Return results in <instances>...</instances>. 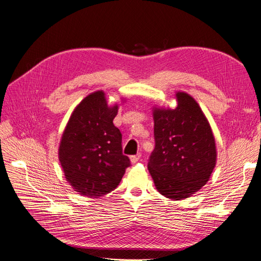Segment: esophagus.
Masks as SVG:
<instances>
[{
	"instance_id": "34e87169",
	"label": "esophagus",
	"mask_w": 261,
	"mask_h": 261,
	"mask_svg": "<svg viewBox=\"0 0 261 261\" xmlns=\"http://www.w3.org/2000/svg\"><path fill=\"white\" fill-rule=\"evenodd\" d=\"M141 156H142L141 153H138V154H135V155H131L130 156V161H131L132 164H135V163H138L140 161Z\"/></svg>"
}]
</instances>
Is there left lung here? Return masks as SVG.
<instances>
[{
    "label": "left lung",
    "instance_id": "8db88e82",
    "mask_svg": "<svg viewBox=\"0 0 261 261\" xmlns=\"http://www.w3.org/2000/svg\"><path fill=\"white\" fill-rule=\"evenodd\" d=\"M177 107L155 109L154 149L148 169L166 198L183 200L202 188L216 165V144L210 123L190 95L176 93Z\"/></svg>",
    "mask_w": 261,
    "mask_h": 261
}]
</instances>
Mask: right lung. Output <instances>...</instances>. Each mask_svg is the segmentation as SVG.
Here are the masks:
<instances>
[{"mask_svg":"<svg viewBox=\"0 0 261 261\" xmlns=\"http://www.w3.org/2000/svg\"><path fill=\"white\" fill-rule=\"evenodd\" d=\"M117 106L109 108L98 91L82 100L63 132L59 161L67 182L87 197L114 190L131 163L122 154L121 133L113 123Z\"/></svg>","mask_w":261,"mask_h":261,"instance_id":"1","label":"right lung"}]
</instances>
